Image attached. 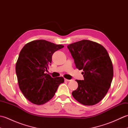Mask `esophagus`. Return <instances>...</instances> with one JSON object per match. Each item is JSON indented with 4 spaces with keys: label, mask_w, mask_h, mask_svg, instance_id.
I'll return each mask as SVG.
<instances>
[{
    "label": "esophagus",
    "mask_w": 128,
    "mask_h": 128,
    "mask_svg": "<svg viewBox=\"0 0 128 128\" xmlns=\"http://www.w3.org/2000/svg\"><path fill=\"white\" fill-rule=\"evenodd\" d=\"M65 81H67V82H69V81H71V80H68V79H66V78H65L64 79Z\"/></svg>",
    "instance_id": "34e87169"
}]
</instances>
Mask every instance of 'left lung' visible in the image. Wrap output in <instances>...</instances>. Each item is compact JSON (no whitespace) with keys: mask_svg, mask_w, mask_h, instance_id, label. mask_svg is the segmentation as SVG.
<instances>
[{"mask_svg":"<svg viewBox=\"0 0 128 128\" xmlns=\"http://www.w3.org/2000/svg\"><path fill=\"white\" fill-rule=\"evenodd\" d=\"M76 68L83 70V80H76L78 88L72 92L81 104H97L106 96L113 77L112 60L105 48L96 42L84 40L68 46Z\"/></svg>","mask_w":128,"mask_h":128,"instance_id":"1","label":"left lung"}]
</instances>
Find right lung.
<instances>
[{
	"instance_id": "obj_1",
	"label": "right lung",
	"mask_w": 128,
	"mask_h": 128,
	"mask_svg": "<svg viewBox=\"0 0 128 128\" xmlns=\"http://www.w3.org/2000/svg\"><path fill=\"white\" fill-rule=\"evenodd\" d=\"M63 47L39 40L27 43L20 51L15 68L19 88L34 104H43L51 100L60 84L64 82L62 77L53 78L45 74L53 53Z\"/></svg>"
}]
</instances>
